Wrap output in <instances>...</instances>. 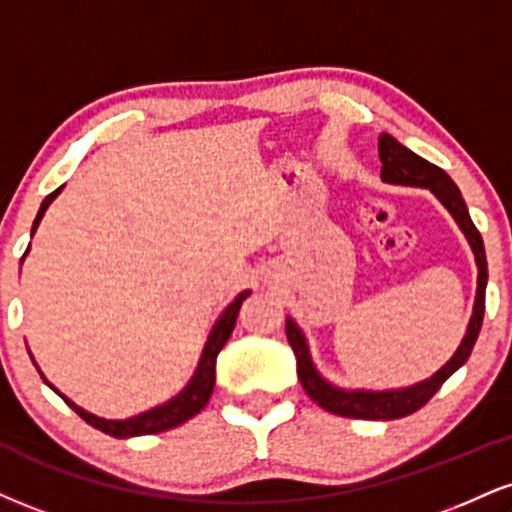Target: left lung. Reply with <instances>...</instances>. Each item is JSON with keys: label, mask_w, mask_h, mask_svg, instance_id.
<instances>
[{"label": "left lung", "mask_w": 512, "mask_h": 512, "mask_svg": "<svg viewBox=\"0 0 512 512\" xmlns=\"http://www.w3.org/2000/svg\"><path fill=\"white\" fill-rule=\"evenodd\" d=\"M379 159H381V178L386 183H398V186H417V188H429L439 197L441 205L453 214V219L458 221V226L470 240L474 250V260H477V298H474V310L470 326H467V334L460 343V348L455 350L451 360L443 365L432 379L420 381V384L410 386V389H398V391H343L331 386L329 381L319 377V372L312 365L310 350H307V341L303 331L295 326L291 317L286 319V336L291 343L295 360H298V379L303 384L307 396H310L319 408L326 412H334L338 417H357V420H400V417H408L412 412L432 400L436 391L441 389L443 381H446L455 369H460L470 357L474 341H477L479 329L484 322V293H486V252H484V240L479 236L477 226L472 224L470 212L460 195V190L451 181V176L446 171L439 169L436 164H429L427 159H422L415 152H410L408 147H403L396 138L391 135H381L379 138Z\"/></svg>", "instance_id": "1"}]
</instances>
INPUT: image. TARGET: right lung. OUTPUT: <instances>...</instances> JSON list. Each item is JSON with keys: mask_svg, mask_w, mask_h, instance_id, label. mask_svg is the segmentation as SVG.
<instances>
[{"mask_svg": "<svg viewBox=\"0 0 512 512\" xmlns=\"http://www.w3.org/2000/svg\"><path fill=\"white\" fill-rule=\"evenodd\" d=\"M61 193V188L54 190V193H49L45 200H42L40 205V212L38 217L33 221V233L38 229L40 219L45 217V209L49 207V202L54 200ZM28 252V250H26ZM26 257V255H23ZM250 291L240 293L233 303L226 307L224 315L219 317V322L214 324L212 334H209L207 343H205V350H202V357L200 362H197V369L193 374V379H190V384L178 393L176 398H171L169 403L159 405V408H152L143 412V415L138 417H131V420H102V417H95L90 415V412H85L83 408H78V405H73L69 398L66 396H59L69 403L71 410H76L80 417H83L85 422L90 424V427L100 429V432L109 434V436H116V439H128V436H145V434H159V432H166V429H174L178 424L188 422L190 417H195L197 412L207 405L209 396H212V389H214V369H217V355L219 350L226 346V341H229L233 326H236V319H238V310L240 305H243V300L248 298ZM45 379V377H42Z\"/></svg>", "mask_w": 512, "mask_h": 512, "instance_id": "add662e5", "label": "right lung"}]
</instances>
